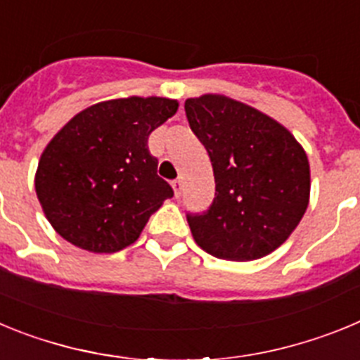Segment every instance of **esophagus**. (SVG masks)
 <instances>
[{
	"mask_svg": "<svg viewBox=\"0 0 360 360\" xmlns=\"http://www.w3.org/2000/svg\"><path fill=\"white\" fill-rule=\"evenodd\" d=\"M171 187H173V191H174V196H180V193H182V180H180V178H176V180H173V182H171Z\"/></svg>",
	"mask_w": 360,
	"mask_h": 360,
	"instance_id": "1",
	"label": "esophagus"
}]
</instances>
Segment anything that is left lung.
<instances>
[{
  "label": "left lung",
  "instance_id": "8db88e82",
  "mask_svg": "<svg viewBox=\"0 0 360 360\" xmlns=\"http://www.w3.org/2000/svg\"><path fill=\"white\" fill-rule=\"evenodd\" d=\"M191 129L205 146L216 193L203 214H187L205 252L252 262L288 240L310 202V164L283 124L227 95L187 98Z\"/></svg>",
  "mask_w": 360,
  "mask_h": 360
}]
</instances>
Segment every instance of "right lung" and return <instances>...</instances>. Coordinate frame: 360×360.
<instances>
[{
	"label": "right lung",
	"instance_id": "obj_1",
	"mask_svg": "<svg viewBox=\"0 0 360 360\" xmlns=\"http://www.w3.org/2000/svg\"><path fill=\"white\" fill-rule=\"evenodd\" d=\"M176 110L167 97L111 98L79 111L53 135L34 182L59 236L95 254L139 240L149 216L173 196L148 139Z\"/></svg>",
	"mask_w": 360,
	"mask_h": 360
}]
</instances>
